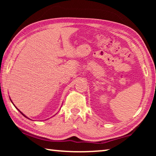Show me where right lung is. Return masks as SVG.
Masks as SVG:
<instances>
[{
	"label": "right lung",
	"mask_w": 156,
	"mask_h": 156,
	"mask_svg": "<svg viewBox=\"0 0 156 156\" xmlns=\"http://www.w3.org/2000/svg\"><path fill=\"white\" fill-rule=\"evenodd\" d=\"M10 100H11V102H12V104H13V105H14V103H13V102H12V100H11V99H10ZM14 107H16V109H18V111H19V112H20V113H21V114H22V115H24V116H25V118H28V119H30V120H31V119H30V118H27V116H26V115H25V114H23V113H22V112H20V110H19V109H18V108H17V107H16V106H15V105H14Z\"/></svg>",
	"instance_id": "obj_1"
}]
</instances>
